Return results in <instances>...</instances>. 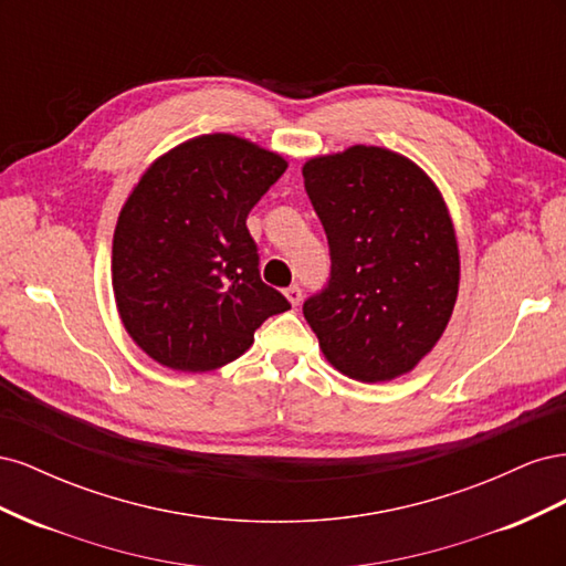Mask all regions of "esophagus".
<instances>
[{"instance_id": "esophagus-1", "label": "esophagus", "mask_w": 566, "mask_h": 566, "mask_svg": "<svg viewBox=\"0 0 566 566\" xmlns=\"http://www.w3.org/2000/svg\"><path fill=\"white\" fill-rule=\"evenodd\" d=\"M285 297H287V302L293 304V306H300V302H302V290H300L297 285H290V287L285 290Z\"/></svg>"}]
</instances>
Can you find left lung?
I'll return each instance as SVG.
<instances>
[{"label": "left lung", "mask_w": 566, "mask_h": 566, "mask_svg": "<svg viewBox=\"0 0 566 566\" xmlns=\"http://www.w3.org/2000/svg\"><path fill=\"white\" fill-rule=\"evenodd\" d=\"M331 245V281L304 302L328 364L389 382L434 349L451 321L460 254L437 184L401 153L349 146L302 167Z\"/></svg>", "instance_id": "1"}]
</instances>
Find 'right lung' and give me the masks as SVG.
I'll list each match as a JSON object with an SVG mask.
<instances>
[{
	"label": "right lung",
	"instance_id": "add662e5",
	"mask_svg": "<svg viewBox=\"0 0 566 566\" xmlns=\"http://www.w3.org/2000/svg\"><path fill=\"white\" fill-rule=\"evenodd\" d=\"M287 160L235 134L193 136L132 188L113 235L119 321L153 361L208 373L235 361L254 331L290 310L260 279L245 227Z\"/></svg>",
	"mask_w": 566,
	"mask_h": 566
}]
</instances>
